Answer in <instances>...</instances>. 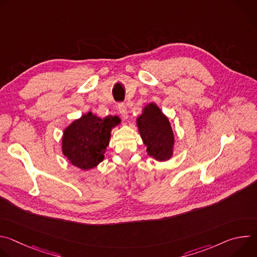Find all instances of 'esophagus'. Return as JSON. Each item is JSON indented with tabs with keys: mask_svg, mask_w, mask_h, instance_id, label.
<instances>
[{
	"mask_svg": "<svg viewBox=\"0 0 257 257\" xmlns=\"http://www.w3.org/2000/svg\"><path fill=\"white\" fill-rule=\"evenodd\" d=\"M118 109H119V114L121 115V117L123 119H128V117H129L128 116V111H127V107H126L125 104H123V103L119 104Z\"/></svg>",
	"mask_w": 257,
	"mask_h": 257,
	"instance_id": "obj_1",
	"label": "esophagus"
}]
</instances>
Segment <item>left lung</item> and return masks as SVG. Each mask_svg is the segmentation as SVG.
I'll use <instances>...</instances> for the list:
<instances>
[{"mask_svg":"<svg viewBox=\"0 0 257 257\" xmlns=\"http://www.w3.org/2000/svg\"><path fill=\"white\" fill-rule=\"evenodd\" d=\"M138 132L148 155L158 162H167L174 155L175 136L169 118L156 102L146 104L136 119Z\"/></svg>","mask_w":257,"mask_h":257,"instance_id":"8db88e82","label":"left lung"}]
</instances>
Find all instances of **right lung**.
I'll use <instances>...</instances> for the list:
<instances>
[{
  "mask_svg": "<svg viewBox=\"0 0 257 257\" xmlns=\"http://www.w3.org/2000/svg\"><path fill=\"white\" fill-rule=\"evenodd\" d=\"M118 116H98L88 112L73 121L63 131L62 154L69 163L82 171L91 170L104 159L111 132L119 126Z\"/></svg>",
  "mask_w": 257,
  "mask_h": 257,
  "instance_id": "obj_1",
  "label": "right lung"
}]
</instances>
